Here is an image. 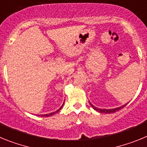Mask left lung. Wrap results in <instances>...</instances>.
<instances>
[{
  "instance_id": "left-lung-1",
  "label": "left lung",
  "mask_w": 147,
  "mask_h": 147,
  "mask_svg": "<svg viewBox=\"0 0 147 147\" xmlns=\"http://www.w3.org/2000/svg\"><path fill=\"white\" fill-rule=\"evenodd\" d=\"M90 105H91L92 107H93L95 110H96V111H98V112H99V113H115V112H116V111H119V110H120L121 109H122L124 107H125L127 105H123V106H121V107H117V108L110 109V110H107V109L97 108V107H94V106H93V105H91V104H90Z\"/></svg>"
}]
</instances>
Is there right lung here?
I'll list each match as a JSON object with an SVG mask.
<instances>
[{"mask_svg": "<svg viewBox=\"0 0 147 147\" xmlns=\"http://www.w3.org/2000/svg\"><path fill=\"white\" fill-rule=\"evenodd\" d=\"M63 105H64V104H63ZM63 105H62V107H60V108L59 109V110H57V111H55V112H54V113H49V114H45V115H40V116H41V117H49V116H51V115H54V114H55L56 113H57V112H59V110H61V109H62V106H63Z\"/></svg>", "mask_w": 147, "mask_h": 147, "instance_id": "right-lung-1", "label": "right lung"}]
</instances>
